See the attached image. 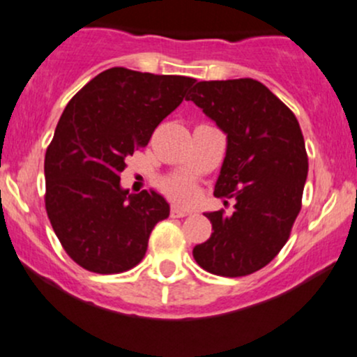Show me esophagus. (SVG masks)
Instances as JSON below:
<instances>
[{"label": "esophagus", "mask_w": 357, "mask_h": 357, "mask_svg": "<svg viewBox=\"0 0 357 357\" xmlns=\"http://www.w3.org/2000/svg\"><path fill=\"white\" fill-rule=\"evenodd\" d=\"M191 210H186V208H181V207H171V217H186L190 215Z\"/></svg>", "instance_id": "1"}]
</instances>
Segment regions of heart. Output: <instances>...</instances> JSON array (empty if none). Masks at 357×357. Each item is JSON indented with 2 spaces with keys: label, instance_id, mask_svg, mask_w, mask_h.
<instances>
[{
  "label": "heart",
  "instance_id": "1",
  "mask_svg": "<svg viewBox=\"0 0 357 357\" xmlns=\"http://www.w3.org/2000/svg\"><path fill=\"white\" fill-rule=\"evenodd\" d=\"M160 190L167 195L171 200L179 204H191L198 197V186L185 176H174L160 181Z\"/></svg>",
  "mask_w": 357,
  "mask_h": 357
}]
</instances>
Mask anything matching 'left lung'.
<instances>
[{
  "label": "left lung",
  "mask_w": 357,
  "mask_h": 357,
  "mask_svg": "<svg viewBox=\"0 0 357 357\" xmlns=\"http://www.w3.org/2000/svg\"><path fill=\"white\" fill-rule=\"evenodd\" d=\"M186 100L227 135L213 195L236 200L231 215L205 213L213 232L193 248V258L213 275H250L279 255L301 210L307 176L301 128L294 112L253 78L195 80Z\"/></svg>",
  "instance_id": "8db88e82"
}]
</instances>
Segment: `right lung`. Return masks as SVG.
Returning a JSON list of instances; mask_svg holds the SVG:
<instances>
[{"label":"right lung","mask_w":357,"mask_h":357,"mask_svg":"<svg viewBox=\"0 0 357 357\" xmlns=\"http://www.w3.org/2000/svg\"><path fill=\"white\" fill-rule=\"evenodd\" d=\"M193 84L116 66L71 97L46 150L44 202L59 243L82 268L119 273L145 257L169 204L152 190L128 193L119 174Z\"/></svg>","instance_id":"obj_1"}]
</instances>
